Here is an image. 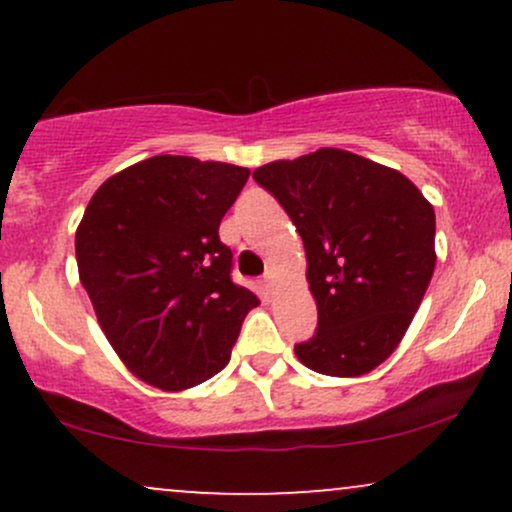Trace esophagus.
I'll use <instances>...</instances> for the list:
<instances>
[{
  "label": "esophagus",
  "instance_id": "34e87169",
  "mask_svg": "<svg viewBox=\"0 0 512 512\" xmlns=\"http://www.w3.org/2000/svg\"><path fill=\"white\" fill-rule=\"evenodd\" d=\"M262 291H264V296H272V293H274V274H272V272L264 276Z\"/></svg>",
  "mask_w": 512,
  "mask_h": 512
}]
</instances>
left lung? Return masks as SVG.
I'll use <instances>...</instances> for the list:
<instances>
[{
    "mask_svg": "<svg viewBox=\"0 0 512 512\" xmlns=\"http://www.w3.org/2000/svg\"><path fill=\"white\" fill-rule=\"evenodd\" d=\"M301 233L317 330L303 366L334 378L378 368L402 342L436 269V211L395 168L342 149L252 173Z\"/></svg>",
    "mask_w": 512,
    "mask_h": 512,
    "instance_id": "8db88e82",
    "label": "left lung"
}]
</instances>
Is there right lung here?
Instances as JSON below:
<instances>
[{
  "instance_id": "obj_1",
  "label": "right lung",
  "mask_w": 512,
  "mask_h": 512,
  "mask_svg": "<svg viewBox=\"0 0 512 512\" xmlns=\"http://www.w3.org/2000/svg\"><path fill=\"white\" fill-rule=\"evenodd\" d=\"M250 170L151 156L108 178L76 228L79 279L120 361L144 383L190 390L231 361L260 305L231 281L219 223Z\"/></svg>"
}]
</instances>
